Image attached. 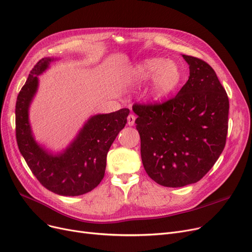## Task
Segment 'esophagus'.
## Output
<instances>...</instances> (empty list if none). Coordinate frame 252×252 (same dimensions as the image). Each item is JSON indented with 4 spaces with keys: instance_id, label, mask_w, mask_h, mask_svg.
Listing matches in <instances>:
<instances>
[{
    "instance_id": "obj_1",
    "label": "esophagus",
    "mask_w": 252,
    "mask_h": 252,
    "mask_svg": "<svg viewBox=\"0 0 252 252\" xmlns=\"http://www.w3.org/2000/svg\"><path fill=\"white\" fill-rule=\"evenodd\" d=\"M135 121H136V116L133 114H129L127 116V125L129 126H133L135 125Z\"/></svg>"
}]
</instances>
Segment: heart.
<instances>
[{"label": "heart", "instance_id": "1", "mask_svg": "<svg viewBox=\"0 0 252 252\" xmlns=\"http://www.w3.org/2000/svg\"><path fill=\"white\" fill-rule=\"evenodd\" d=\"M150 84L147 94L152 101H161L173 93L182 81L179 65L163 58H147L134 66L127 75L130 85Z\"/></svg>", "mask_w": 252, "mask_h": 252}]
</instances>
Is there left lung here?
<instances>
[{
  "label": "left lung",
  "instance_id": "8db88e82",
  "mask_svg": "<svg viewBox=\"0 0 252 252\" xmlns=\"http://www.w3.org/2000/svg\"><path fill=\"white\" fill-rule=\"evenodd\" d=\"M188 82L162 104L133 106L145 170L164 187L197 183L221 154L228 133L229 99L215 70L201 59L182 55Z\"/></svg>",
  "mask_w": 252,
  "mask_h": 252
}]
</instances>
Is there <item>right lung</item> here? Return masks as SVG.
Listing matches in <instances>:
<instances>
[{
  "mask_svg": "<svg viewBox=\"0 0 252 252\" xmlns=\"http://www.w3.org/2000/svg\"><path fill=\"white\" fill-rule=\"evenodd\" d=\"M60 58L46 57L31 71L16 101L18 148L32 174L45 188L62 196H79L95 189L102 181L106 158L113 141L126 124L127 108L90 116L74 139L54 152L38 143L30 122V108L38 90V75Z\"/></svg>",
  "mask_w": 252,
  "mask_h": 252,
  "instance_id": "add662e5",
  "label": "right lung"
}]
</instances>
